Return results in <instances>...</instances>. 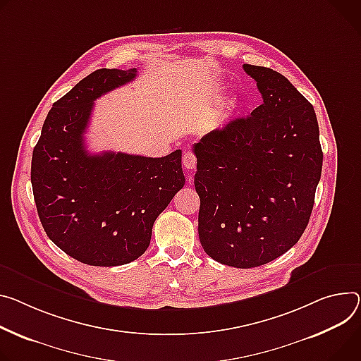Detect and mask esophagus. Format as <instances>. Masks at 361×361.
<instances>
[{
  "label": "esophagus",
  "mask_w": 361,
  "mask_h": 361,
  "mask_svg": "<svg viewBox=\"0 0 361 361\" xmlns=\"http://www.w3.org/2000/svg\"><path fill=\"white\" fill-rule=\"evenodd\" d=\"M195 164H197V158L191 152V151H184L183 154V166L187 170H192L195 167Z\"/></svg>",
  "instance_id": "obj_1"
}]
</instances>
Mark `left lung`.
<instances>
[{
    "instance_id": "left-lung-1",
    "label": "left lung",
    "mask_w": 361,
    "mask_h": 361,
    "mask_svg": "<svg viewBox=\"0 0 361 361\" xmlns=\"http://www.w3.org/2000/svg\"><path fill=\"white\" fill-rule=\"evenodd\" d=\"M264 104L212 130L192 151L200 197L199 238L223 265L256 268L302 236L321 177L314 106L285 76L243 64Z\"/></svg>"
}]
</instances>
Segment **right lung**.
Segmentation results:
<instances>
[{
    "instance_id": "add662e5",
    "label": "right lung",
    "mask_w": 361,
    "mask_h": 361,
    "mask_svg": "<svg viewBox=\"0 0 361 361\" xmlns=\"http://www.w3.org/2000/svg\"><path fill=\"white\" fill-rule=\"evenodd\" d=\"M135 78L137 69H99L82 79L53 104L32 151L31 185L44 232L90 267L138 259L155 219L185 183L181 149L161 158L86 149L93 102Z\"/></svg>"
}]
</instances>
